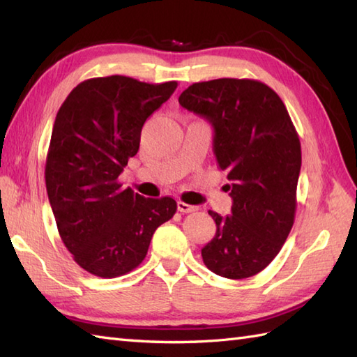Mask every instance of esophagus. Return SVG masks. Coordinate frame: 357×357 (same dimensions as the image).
Returning a JSON list of instances; mask_svg holds the SVG:
<instances>
[{
    "label": "esophagus",
    "instance_id": "obj_1",
    "mask_svg": "<svg viewBox=\"0 0 357 357\" xmlns=\"http://www.w3.org/2000/svg\"><path fill=\"white\" fill-rule=\"evenodd\" d=\"M178 210L181 211V213H193V211L198 210V207L190 206V204L183 202V201H178Z\"/></svg>",
    "mask_w": 357,
    "mask_h": 357
}]
</instances>
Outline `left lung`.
<instances>
[{
	"label": "left lung",
	"mask_w": 357,
	"mask_h": 357,
	"mask_svg": "<svg viewBox=\"0 0 357 357\" xmlns=\"http://www.w3.org/2000/svg\"><path fill=\"white\" fill-rule=\"evenodd\" d=\"M179 104L213 126L218 167L231 183V215L208 210L216 234L201 250L202 261L222 278L255 276L275 259L294 222L298 132L279 95L256 79L195 82Z\"/></svg>",
	"instance_id": "left-lung-1"
}]
</instances>
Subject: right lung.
Returning a JSON list of instances; mask_svg holds the SVG:
<instances>
[{
	"instance_id": "1",
	"label": "right lung",
	"mask_w": 357,
	"mask_h": 357,
	"mask_svg": "<svg viewBox=\"0 0 357 357\" xmlns=\"http://www.w3.org/2000/svg\"><path fill=\"white\" fill-rule=\"evenodd\" d=\"M178 82L149 84L123 75L79 82L56 113L45 158V188L66 248L100 278L135 270L159 225L176 213L170 196L144 198L118 178L138 153L146 119Z\"/></svg>"
}]
</instances>
